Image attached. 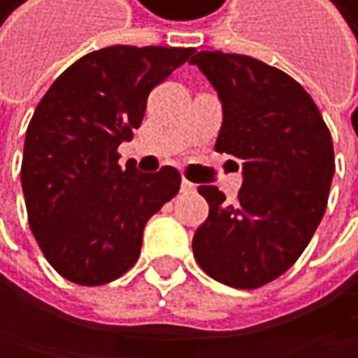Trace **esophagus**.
<instances>
[{"label":"esophagus","instance_id":"esophagus-1","mask_svg":"<svg viewBox=\"0 0 358 358\" xmlns=\"http://www.w3.org/2000/svg\"><path fill=\"white\" fill-rule=\"evenodd\" d=\"M180 189H182L185 193H191V191H195V185H193V182H189L187 178H182V185H180Z\"/></svg>","mask_w":358,"mask_h":358}]
</instances>
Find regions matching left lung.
<instances>
[{
  "label": "left lung",
  "instance_id": "1",
  "mask_svg": "<svg viewBox=\"0 0 358 358\" xmlns=\"http://www.w3.org/2000/svg\"><path fill=\"white\" fill-rule=\"evenodd\" d=\"M191 64L223 103L217 152L243 161V187L227 203L217 187L193 236L199 268L219 283L253 290L290 268L327 210L335 155L320 109L299 81L249 55L199 51Z\"/></svg>",
  "mask_w": 358,
  "mask_h": 358
}]
</instances>
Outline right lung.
Masks as SVG:
<instances>
[{"label":"right lung","instance_id":"right-lung-1","mask_svg":"<svg viewBox=\"0 0 358 358\" xmlns=\"http://www.w3.org/2000/svg\"><path fill=\"white\" fill-rule=\"evenodd\" d=\"M195 49L115 45L53 81L25 135L21 185L47 262L77 285H105L139 257L148 219L180 189L171 165L120 167L117 145L141 127L148 94Z\"/></svg>","mask_w":358,"mask_h":358}]
</instances>
